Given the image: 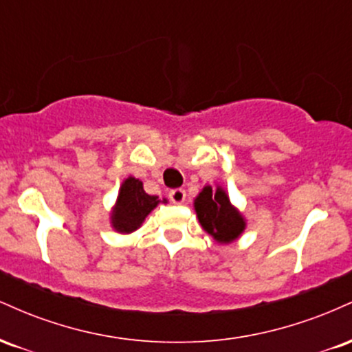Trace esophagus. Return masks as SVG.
<instances>
[{
  "mask_svg": "<svg viewBox=\"0 0 352 352\" xmlns=\"http://www.w3.org/2000/svg\"><path fill=\"white\" fill-rule=\"evenodd\" d=\"M185 197H187V193H185L184 188H175L168 192V199H170L173 204H184Z\"/></svg>",
  "mask_w": 352,
  "mask_h": 352,
  "instance_id": "34e87169",
  "label": "esophagus"
}]
</instances>
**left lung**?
Instances as JSON below:
<instances>
[{
  "mask_svg": "<svg viewBox=\"0 0 352 352\" xmlns=\"http://www.w3.org/2000/svg\"><path fill=\"white\" fill-rule=\"evenodd\" d=\"M195 212L200 225L220 243L236 240L245 230V220L230 204L225 190L205 187L195 199Z\"/></svg>",
  "mask_w": 352,
  "mask_h": 352,
  "instance_id": "8db88e82",
  "label": "left lung"
}]
</instances>
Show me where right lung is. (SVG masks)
<instances>
[{"label": "right lung", "mask_w": 352, "mask_h": 352, "mask_svg": "<svg viewBox=\"0 0 352 352\" xmlns=\"http://www.w3.org/2000/svg\"><path fill=\"white\" fill-rule=\"evenodd\" d=\"M167 204V200H162ZM160 204L159 197L145 193L142 182L134 177L124 180L114 212H112V227L120 233H132L142 225L145 217Z\"/></svg>", "instance_id": "obj_1"}]
</instances>
